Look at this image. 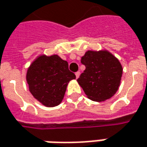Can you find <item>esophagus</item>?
Instances as JSON below:
<instances>
[{"instance_id": "esophagus-1", "label": "esophagus", "mask_w": 147, "mask_h": 147, "mask_svg": "<svg viewBox=\"0 0 147 147\" xmlns=\"http://www.w3.org/2000/svg\"><path fill=\"white\" fill-rule=\"evenodd\" d=\"M75 74H76V79H77V78L80 76V71H76V72Z\"/></svg>"}]
</instances>
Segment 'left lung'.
I'll list each match as a JSON object with an SVG mask.
<instances>
[{
  "mask_svg": "<svg viewBox=\"0 0 147 147\" xmlns=\"http://www.w3.org/2000/svg\"><path fill=\"white\" fill-rule=\"evenodd\" d=\"M85 70L77 81L88 98L103 101L118 90L122 76L119 60L107 51H88L81 58Z\"/></svg>",
  "mask_w": 147,
  "mask_h": 147,
  "instance_id": "1",
  "label": "left lung"
}]
</instances>
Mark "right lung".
Segmentation results:
<instances>
[{
  "label": "right lung",
  "mask_w": 147,
  "mask_h": 147,
  "mask_svg": "<svg viewBox=\"0 0 147 147\" xmlns=\"http://www.w3.org/2000/svg\"><path fill=\"white\" fill-rule=\"evenodd\" d=\"M76 79L68 63L57 55H40L30 66L26 73L29 89L34 97L47 107L59 105L70 80Z\"/></svg>",
  "instance_id": "1"
}]
</instances>
